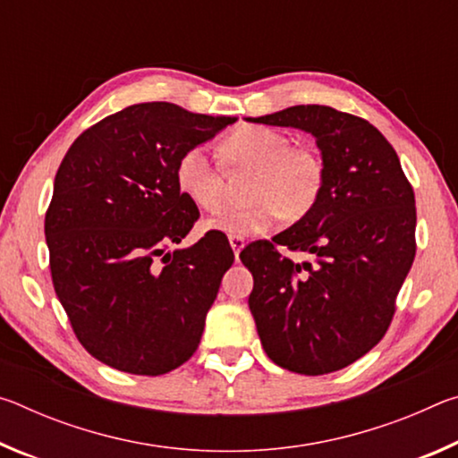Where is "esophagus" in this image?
Returning <instances> with one entry per match:
<instances>
[{"mask_svg":"<svg viewBox=\"0 0 458 458\" xmlns=\"http://www.w3.org/2000/svg\"><path fill=\"white\" fill-rule=\"evenodd\" d=\"M228 242H230V246H232V250H234V254H236V259H238V254H240V250H242V248L246 246V240H244L242 236H228Z\"/></svg>","mask_w":458,"mask_h":458,"instance_id":"1","label":"esophagus"}]
</instances>
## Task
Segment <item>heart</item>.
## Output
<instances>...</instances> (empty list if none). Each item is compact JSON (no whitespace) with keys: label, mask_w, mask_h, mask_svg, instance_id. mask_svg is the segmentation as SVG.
<instances>
[{"label":"heart","mask_w":458,"mask_h":458,"mask_svg":"<svg viewBox=\"0 0 458 458\" xmlns=\"http://www.w3.org/2000/svg\"><path fill=\"white\" fill-rule=\"evenodd\" d=\"M232 165L252 169L244 206L226 208L201 228L230 236H252L281 218L299 220L315 208L325 183L321 155L309 147H291V139L267 127H244L222 145ZM175 183L199 210L222 204V177L206 147L196 145L175 164Z\"/></svg>","instance_id":"1"}]
</instances>
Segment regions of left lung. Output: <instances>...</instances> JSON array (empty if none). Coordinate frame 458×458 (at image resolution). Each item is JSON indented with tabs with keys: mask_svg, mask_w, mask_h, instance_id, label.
Returning <instances> with one entry per match:
<instances>
[{
	"mask_svg": "<svg viewBox=\"0 0 458 458\" xmlns=\"http://www.w3.org/2000/svg\"><path fill=\"white\" fill-rule=\"evenodd\" d=\"M248 121L305 131L321 151L315 208L273 238L314 262L283 259L267 240L240 260L254 278L248 307L268 358L294 374H331L366 355L392 321L416 254L412 185L386 137L353 114L299 105Z\"/></svg>",
	"mask_w": 458,
	"mask_h": 458,
	"instance_id": "1",
	"label": "left lung"
}]
</instances>
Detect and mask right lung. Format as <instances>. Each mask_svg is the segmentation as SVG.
Here are the masks:
<instances>
[{"mask_svg":"<svg viewBox=\"0 0 458 458\" xmlns=\"http://www.w3.org/2000/svg\"><path fill=\"white\" fill-rule=\"evenodd\" d=\"M234 121L131 105L62 159L44 222L52 283L82 347L106 366L161 376L198 350L234 252L222 232L169 250L199 216L177 190L175 164Z\"/></svg>","mask_w":458,"mask_h":458,"instance_id":"add662e5","label":"right lung"}]
</instances>
